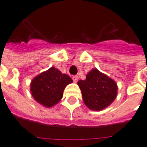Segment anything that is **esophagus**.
I'll return each instance as SVG.
<instances>
[{
	"label": "esophagus",
	"instance_id": "esophagus-1",
	"mask_svg": "<svg viewBox=\"0 0 147 147\" xmlns=\"http://www.w3.org/2000/svg\"><path fill=\"white\" fill-rule=\"evenodd\" d=\"M72 80H73V81L75 83H76L77 81L79 80V76H74L72 77Z\"/></svg>",
	"mask_w": 147,
	"mask_h": 147
}]
</instances>
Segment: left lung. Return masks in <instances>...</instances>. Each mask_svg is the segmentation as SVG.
I'll use <instances>...</instances> for the list:
<instances>
[{
    "mask_svg": "<svg viewBox=\"0 0 147 147\" xmlns=\"http://www.w3.org/2000/svg\"><path fill=\"white\" fill-rule=\"evenodd\" d=\"M83 102L92 110H102L116 98L117 83L105 74L93 69L86 75V80L78 82Z\"/></svg>",
    "mask_w": 147,
    "mask_h": 147,
    "instance_id": "8db88e82",
    "label": "left lung"
}]
</instances>
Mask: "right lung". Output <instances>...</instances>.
Wrapping results in <instances>:
<instances>
[{
	"mask_svg": "<svg viewBox=\"0 0 147 147\" xmlns=\"http://www.w3.org/2000/svg\"><path fill=\"white\" fill-rule=\"evenodd\" d=\"M72 83L69 76L62 74L57 68L52 67L36 76L31 82V94L37 102L45 107H52L60 102L64 90Z\"/></svg>",
	"mask_w": 147,
	"mask_h": 147,
	"instance_id": "add662e5",
	"label": "right lung"
}]
</instances>
